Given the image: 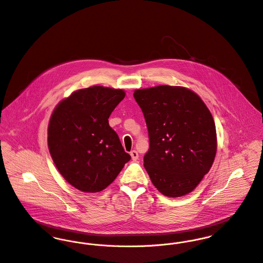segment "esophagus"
I'll use <instances>...</instances> for the list:
<instances>
[{"instance_id": "obj_1", "label": "esophagus", "mask_w": 263, "mask_h": 263, "mask_svg": "<svg viewBox=\"0 0 263 263\" xmlns=\"http://www.w3.org/2000/svg\"><path fill=\"white\" fill-rule=\"evenodd\" d=\"M130 156H132V159H133L134 161H136V160L139 159V154H138V152L136 150H133L130 152Z\"/></svg>"}]
</instances>
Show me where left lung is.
Here are the masks:
<instances>
[{"label":"left lung","instance_id":"1","mask_svg":"<svg viewBox=\"0 0 263 263\" xmlns=\"http://www.w3.org/2000/svg\"><path fill=\"white\" fill-rule=\"evenodd\" d=\"M134 97L148 127L150 149L144 166L152 183L169 197L191 192L216 157L217 133L212 113L197 94L184 87L139 89Z\"/></svg>","mask_w":263,"mask_h":263}]
</instances>
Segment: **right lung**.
Instances as JSON below:
<instances>
[{
    "mask_svg": "<svg viewBox=\"0 0 263 263\" xmlns=\"http://www.w3.org/2000/svg\"><path fill=\"white\" fill-rule=\"evenodd\" d=\"M120 89L93 86L77 90L51 114L47 144L62 176L83 192H99L130 160L108 118L124 98Z\"/></svg>",
    "mask_w": 263,
    "mask_h": 263,
    "instance_id": "add662e5",
    "label": "right lung"
}]
</instances>
